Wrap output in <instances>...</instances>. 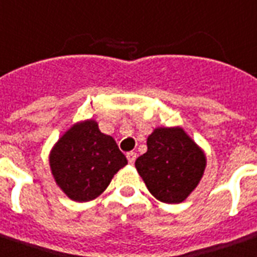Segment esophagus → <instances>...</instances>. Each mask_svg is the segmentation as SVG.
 Here are the masks:
<instances>
[{"label":"esophagus","mask_w":257,"mask_h":257,"mask_svg":"<svg viewBox=\"0 0 257 257\" xmlns=\"http://www.w3.org/2000/svg\"><path fill=\"white\" fill-rule=\"evenodd\" d=\"M136 158H137L136 152H128V154H126V159H128V162L131 164L135 163V160H136Z\"/></svg>","instance_id":"1"}]
</instances>
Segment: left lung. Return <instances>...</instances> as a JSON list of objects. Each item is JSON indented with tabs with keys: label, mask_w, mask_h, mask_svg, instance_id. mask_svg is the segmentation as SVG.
Masks as SVG:
<instances>
[{
	"label": "left lung",
	"mask_w": 257,
	"mask_h": 257,
	"mask_svg": "<svg viewBox=\"0 0 257 257\" xmlns=\"http://www.w3.org/2000/svg\"><path fill=\"white\" fill-rule=\"evenodd\" d=\"M147 147L135 163L147 189L162 202H183L205 171L202 150L181 128L155 129Z\"/></svg>",
	"instance_id": "1"
}]
</instances>
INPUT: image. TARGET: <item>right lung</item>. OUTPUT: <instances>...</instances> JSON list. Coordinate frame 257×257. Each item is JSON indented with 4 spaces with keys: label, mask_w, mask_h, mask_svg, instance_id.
Segmentation results:
<instances>
[{
    "label": "right lung",
    "mask_w": 257,
    "mask_h": 257,
    "mask_svg": "<svg viewBox=\"0 0 257 257\" xmlns=\"http://www.w3.org/2000/svg\"><path fill=\"white\" fill-rule=\"evenodd\" d=\"M128 164L114 139L101 133L93 120L70 128L55 144L50 166L68 198L87 202L105 191L111 178Z\"/></svg>",
    "instance_id": "1"
}]
</instances>
